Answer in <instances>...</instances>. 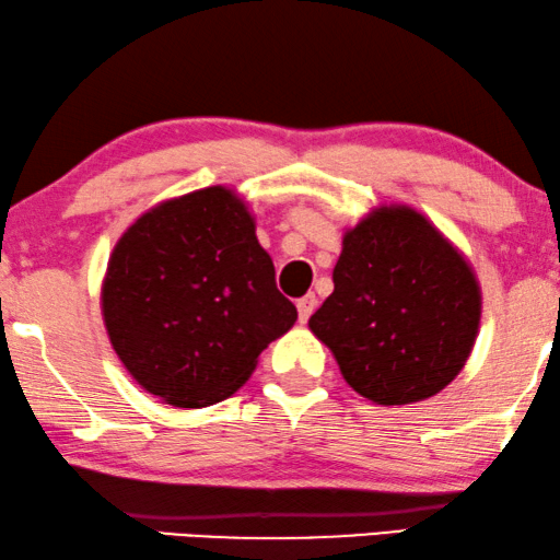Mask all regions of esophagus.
<instances>
[{"label": "esophagus", "instance_id": "obj_1", "mask_svg": "<svg viewBox=\"0 0 560 560\" xmlns=\"http://www.w3.org/2000/svg\"><path fill=\"white\" fill-rule=\"evenodd\" d=\"M314 306H317V299H314V294H306V296H302L296 302V310H299V322H304L312 317V312H314Z\"/></svg>", "mask_w": 560, "mask_h": 560}]
</instances>
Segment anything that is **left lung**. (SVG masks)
<instances>
[{
	"mask_svg": "<svg viewBox=\"0 0 560 560\" xmlns=\"http://www.w3.org/2000/svg\"><path fill=\"white\" fill-rule=\"evenodd\" d=\"M335 291L310 327L345 381L383 406L436 396L459 375L479 327L467 261L411 208H381L345 235Z\"/></svg>",
	"mask_w": 560,
	"mask_h": 560,
	"instance_id": "1",
	"label": "left lung"
}]
</instances>
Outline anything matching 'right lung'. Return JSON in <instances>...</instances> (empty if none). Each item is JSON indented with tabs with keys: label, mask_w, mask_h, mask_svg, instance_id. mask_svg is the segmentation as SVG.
I'll return each mask as SVG.
<instances>
[{
	"label": "right lung",
	"mask_w": 560,
	"mask_h": 560,
	"mask_svg": "<svg viewBox=\"0 0 560 560\" xmlns=\"http://www.w3.org/2000/svg\"><path fill=\"white\" fill-rule=\"evenodd\" d=\"M101 302L133 381L183 408L238 390L296 322L254 218L225 187L144 212L116 243Z\"/></svg>",
	"instance_id": "1"
}]
</instances>
